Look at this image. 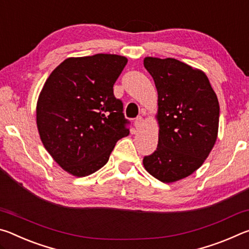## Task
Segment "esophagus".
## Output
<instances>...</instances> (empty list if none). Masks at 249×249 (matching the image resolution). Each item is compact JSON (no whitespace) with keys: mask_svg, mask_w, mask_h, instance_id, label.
Here are the masks:
<instances>
[{"mask_svg":"<svg viewBox=\"0 0 249 249\" xmlns=\"http://www.w3.org/2000/svg\"><path fill=\"white\" fill-rule=\"evenodd\" d=\"M142 123H144V120H142V116H137L136 119H135V121H134V125H135V127H136L137 129L142 127Z\"/></svg>","mask_w":249,"mask_h":249,"instance_id":"1","label":"esophagus"}]
</instances>
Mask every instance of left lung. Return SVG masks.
Returning a JSON list of instances; mask_svg holds the SVG:
<instances>
[{"label":"left lung","instance_id":"obj_1","mask_svg":"<svg viewBox=\"0 0 249 249\" xmlns=\"http://www.w3.org/2000/svg\"><path fill=\"white\" fill-rule=\"evenodd\" d=\"M144 67L158 92L159 140L142 163L156 179L174 182L200 168L212 150L220 105L202 71L174 58L146 57Z\"/></svg>","mask_w":249,"mask_h":249}]
</instances>
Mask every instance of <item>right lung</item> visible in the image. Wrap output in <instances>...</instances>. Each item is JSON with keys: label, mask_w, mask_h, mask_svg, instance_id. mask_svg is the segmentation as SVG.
Returning a JSON list of instances; mask_svg holds the SVG:
<instances>
[{"label": "right lung", "mask_w": 249, "mask_h": 249, "mask_svg": "<svg viewBox=\"0 0 249 249\" xmlns=\"http://www.w3.org/2000/svg\"><path fill=\"white\" fill-rule=\"evenodd\" d=\"M127 64L119 54L68 58L54 69L37 102V127L45 148L69 174L86 177L107 162L129 121L113 92Z\"/></svg>", "instance_id": "add662e5"}]
</instances>
